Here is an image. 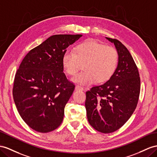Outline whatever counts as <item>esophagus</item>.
<instances>
[{
    "mask_svg": "<svg viewBox=\"0 0 157 157\" xmlns=\"http://www.w3.org/2000/svg\"><path fill=\"white\" fill-rule=\"evenodd\" d=\"M75 88V90H79V91L83 90V87L81 86H79V85H76Z\"/></svg>",
    "mask_w": 157,
    "mask_h": 157,
    "instance_id": "obj_1",
    "label": "esophagus"
}]
</instances>
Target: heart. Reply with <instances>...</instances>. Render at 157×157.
Masks as SVG:
<instances>
[{"mask_svg": "<svg viewBox=\"0 0 157 157\" xmlns=\"http://www.w3.org/2000/svg\"><path fill=\"white\" fill-rule=\"evenodd\" d=\"M83 63V71L72 78L82 84H91L96 80L104 82L109 79L117 69L118 54L115 48L95 41L82 43L74 51L67 50L62 57L63 70L74 75Z\"/></svg>", "mask_w": 157, "mask_h": 157, "instance_id": "1", "label": "heart"}]
</instances>
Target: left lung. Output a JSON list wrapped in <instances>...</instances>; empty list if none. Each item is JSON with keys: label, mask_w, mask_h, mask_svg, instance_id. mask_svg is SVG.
<instances>
[{"label": "left lung", "mask_w": 157, "mask_h": 157, "mask_svg": "<svg viewBox=\"0 0 157 157\" xmlns=\"http://www.w3.org/2000/svg\"><path fill=\"white\" fill-rule=\"evenodd\" d=\"M106 38L114 44L117 51V69L107 82L86 92L85 105L91 125L99 132L110 133L121 127L133 113L138 103L140 80L127 48L118 40Z\"/></svg>", "instance_id": "8db88e82"}]
</instances>
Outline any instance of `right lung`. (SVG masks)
Wrapping results in <instances>:
<instances>
[{"instance_id": "right-lung-1", "label": "right lung", "mask_w": 157, "mask_h": 157, "mask_svg": "<svg viewBox=\"0 0 157 157\" xmlns=\"http://www.w3.org/2000/svg\"><path fill=\"white\" fill-rule=\"evenodd\" d=\"M82 36L53 35L22 59L14 80L13 99L21 117L33 129L48 132L61 124L75 88L63 72L62 57Z\"/></svg>"}]
</instances>
